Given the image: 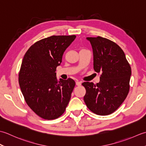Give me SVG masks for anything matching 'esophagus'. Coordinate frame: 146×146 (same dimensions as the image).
<instances>
[{"mask_svg": "<svg viewBox=\"0 0 146 146\" xmlns=\"http://www.w3.org/2000/svg\"><path fill=\"white\" fill-rule=\"evenodd\" d=\"M81 82H80V81H76V86H81Z\"/></svg>", "mask_w": 146, "mask_h": 146, "instance_id": "34e87169", "label": "esophagus"}]
</instances>
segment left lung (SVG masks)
Instances as JSON below:
<instances>
[{
  "instance_id": "1",
  "label": "left lung",
  "mask_w": 146,
  "mask_h": 146,
  "mask_svg": "<svg viewBox=\"0 0 146 146\" xmlns=\"http://www.w3.org/2000/svg\"><path fill=\"white\" fill-rule=\"evenodd\" d=\"M86 39L93 48L94 70L101 73V77L96 84L82 83L86 90L84 101L95 114H111L129 93L131 68L123 51L113 41L101 36Z\"/></svg>"
}]
</instances>
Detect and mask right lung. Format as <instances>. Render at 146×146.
<instances>
[{"mask_svg": "<svg viewBox=\"0 0 146 146\" xmlns=\"http://www.w3.org/2000/svg\"><path fill=\"white\" fill-rule=\"evenodd\" d=\"M76 35L52 36L36 42L24 56L19 84L26 103L36 114L53 120L64 113L75 86L72 79L58 81L56 68Z\"/></svg>", "mask_w": 146, "mask_h": 146, "instance_id": "obj_1", "label": "right lung"}]
</instances>
